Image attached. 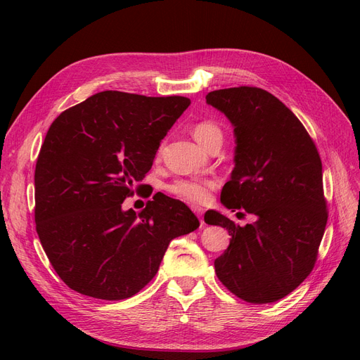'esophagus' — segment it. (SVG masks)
Instances as JSON below:
<instances>
[{
	"label": "esophagus",
	"instance_id": "obj_1",
	"mask_svg": "<svg viewBox=\"0 0 360 360\" xmlns=\"http://www.w3.org/2000/svg\"><path fill=\"white\" fill-rule=\"evenodd\" d=\"M193 210H194V213L198 216V219H200V221H201V226L204 224V220L201 219V216H202V209L201 207H193Z\"/></svg>",
	"mask_w": 360,
	"mask_h": 360
}]
</instances>
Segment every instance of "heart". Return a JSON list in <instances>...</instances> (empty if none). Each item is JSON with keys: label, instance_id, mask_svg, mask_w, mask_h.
Here are the masks:
<instances>
[{"label": "heart", "instance_id": "1", "mask_svg": "<svg viewBox=\"0 0 360 360\" xmlns=\"http://www.w3.org/2000/svg\"><path fill=\"white\" fill-rule=\"evenodd\" d=\"M194 139L209 150L213 144L223 143V129L220 125L212 120H201L193 127ZM162 155V146L156 151V158ZM214 188V182L210 179H179L166 186L169 194L176 198L191 202V204H204L209 201L210 194Z\"/></svg>", "mask_w": 360, "mask_h": 360}]
</instances>
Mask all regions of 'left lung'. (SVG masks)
<instances>
[{
  "label": "left lung",
  "mask_w": 360,
  "mask_h": 360,
  "mask_svg": "<svg viewBox=\"0 0 360 360\" xmlns=\"http://www.w3.org/2000/svg\"><path fill=\"white\" fill-rule=\"evenodd\" d=\"M205 101L235 127V169L220 200L255 216L239 226L214 210L205 213V223L232 236L214 261L216 274L242 300L270 304L293 292L315 266L328 219L323 163L305 127L267 90L220 89Z\"/></svg>",
  "instance_id": "obj_1"
}]
</instances>
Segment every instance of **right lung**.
<instances>
[{"label":"right lung","mask_w":360,"mask_h":360,"mask_svg":"<svg viewBox=\"0 0 360 360\" xmlns=\"http://www.w3.org/2000/svg\"><path fill=\"white\" fill-rule=\"evenodd\" d=\"M190 103L106 90L49 127L34 169V221L70 289L105 300L134 296L156 276L170 240L200 226L182 201L166 195L139 214L122 210Z\"/></svg>","instance_id":"1"}]
</instances>
